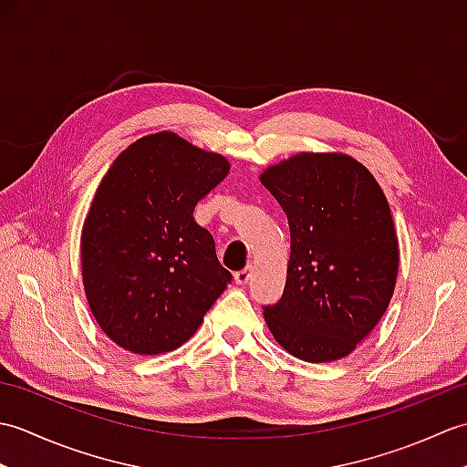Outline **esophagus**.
<instances>
[{"label": "esophagus", "instance_id": "1", "mask_svg": "<svg viewBox=\"0 0 467 467\" xmlns=\"http://www.w3.org/2000/svg\"><path fill=\"white\" fill-rule=\"evenodd\" d=\"M251 276H253V266H246V269L234 273V283L236 285H246L251 281Z\"/></svg>", "mask_w": 467, "mask_h": 467}]
</instances>
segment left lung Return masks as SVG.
I'll return each instance as SVG.
<instances>
[{"mask_svg":"<svg viewBox=\"0 0 467 467\" xmlns=\"http://www.w3.org/2000/svg\"><path fill=\"white\" fill-rule=\"evenodd\" d=\"M261 182L291 228L283 296L263 309L269 331L296 359H343L393 296L400 244L389 202L375 176L341 152H299L266 168Z\"/></svg>","mask_w":467,"mask_h":467,"instance_id":"1","label":"left lung"}]
</instances>
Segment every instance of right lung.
Segmentation results:
<instances>
[{"instance_id": "right-lung-1", "label": "right lung", "mask_w": 467, "mask_h": 467, "mask_svg": "<svg viewBox=\"0 0 467 467\" xmlns=\"http://www.w3.org/2000/svg\"><path fill=\"white\" fill-rule=\"evenodd\" d=\"M231 171L174 132L138 138L108 168L82 226V279L100 329L138 355L174 351L231 283L194 206Z\"/></svg>"}]
</instances>
